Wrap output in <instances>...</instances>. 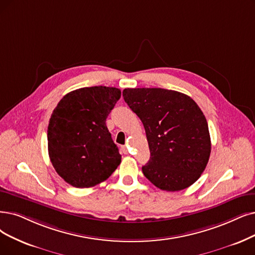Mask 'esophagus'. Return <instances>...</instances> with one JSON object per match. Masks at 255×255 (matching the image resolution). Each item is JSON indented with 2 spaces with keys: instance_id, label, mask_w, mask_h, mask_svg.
Segmentation results:
<instances>
[{
  "instance_id": "1",
  "label": "esophagus",
  "mask_w": 255,
  "mask_h": 255,
  "mask_svg": "<svg viewBox=\"0 0 255 255\" xmlns=\"http://www.w3.org/2000/svg\"><path fill=\"white\" fill-rule=\"evenodd\" d=\"M121 149H122V152H124V154H128V147L127 146H122Z\"/></svg>"
}]
</instances>
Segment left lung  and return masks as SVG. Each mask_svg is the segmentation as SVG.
I'll return each mask as SVG.
<instances>
[{"instance_id": "left-lung-1", "label": "left lung", "mask_w": 255, "mask_h": 255, "mask_svg": "<svg viewBox=\"0 0 255 255\" xmlns=\"http://www.w3.org/2000/svg\"><path fill=\"white\" fill-rule=\"evenodd\" d=\"M122 95L145 129L150 158L143 175L166 191L192 185L211 151L207 120L195 100L161 88H128Z\"/></svg>"}]
</instances>
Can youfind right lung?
<instances>
[{
  "instance_id": "right-lung-1",
  "label": "right lung",
  "mask_w": 255,
  "mask_h": 255,
  "mask_svg": "<svg viewBox=\"0 0 255 255\" xmlns=\"http://www.w3.org/2000/svg\"><path fill=\"white\" fill-rule=\"evenodd\" d=\"M121 91L112 87L77 89L65 95L49 120L48 151L57 174L77 188L107 180L121 162L106 120Z\"/></svg>"
}]
</instances>
